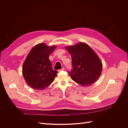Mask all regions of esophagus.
I'll list each match as a JSON object with an SVG mask.
<instances>
[{
    "instance_id": "obj_1",
    "label": "esophagus",
    "mask_w": 128,
    "mask_h": 128,
    "mask_svg": "<svg viewBox=\"0 0 128 128\" xmlns=\"http://www.w3.org/2000/svg\"><path fill=\"white\" fill-rule=\"evenodd\" d=\"M64 70V67H63V68H62V69H59V70H58V72H61V71H63V70Z\"/></svg>"
}]
</instances>
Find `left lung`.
<instances>
[{
	"instance_id": "left-lung-1",
	"label": "left lung",
	"mask_w": 128,
	"mask_h": 128,
	"mask_svg": "<svg viewBox=\"0 0 128 128\" xmlns=\"http://www.w3.org/2000/svg\"><path fill=\"white\" fill-rule=\"evenodd\" d=\"M66 49L72 56V69L68 72L72 79L82 86H88L98 79L102 65L98 56L90 46L80 42Z\"/></svg>"
}]
</instances>
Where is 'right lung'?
<instances>
[{
    "instance_id": "1",
    "label": "right lung",
    "mask_w": 128,
    "mask_h": 128,
    "mask_svg": "<svg viewBox=\"0 0 128 128\" xmlns=\"http://www.w3.org/2000/svg\"><path fill=\"white\" fill-rule=\"evenodd\" d=\"M56 46H48L44 43L34 46L29 53L22 67V74L26 83L35 90H44L56 76L52 68L49 56Z\"/></svg>"
}]
</instances>
